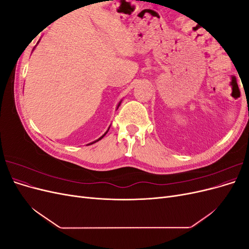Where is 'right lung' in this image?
<instances>
[{
    "label": "right lung",
    "instance_id": "right-lung-1",
    "mask_svg": "<svg viewBox=\"0 0 249 249\" xmlns=\"http://www.w3.org/2000/svg\"><path fill=\"white\" fill-rule=\"evenodd\" d=\"M39 41H40V39H39V40H38V41H37V43H36V46H37V44H38V43H39ZM36 46H35V47H34V49H35V48H36ZM34 49H33V51H34ZM122 102H123V100H122V101H120V102H119V103H118V105H117V108H116V110H117V109H118V107H119V106H120V104H122ZM109 129H110V126H109V127H108V130H107V132H106V133H105V134H104V135H103V136H101V137H100V138H99V139H97V140H95V141H93V142H91V143H89V144H92V143H95V142H97V141H100V140H101V139H102V138H103V137H104V136H105V135H106V134H107V133H108V131H109Z\"/></svg>",
    "mask_w": 249,
    "mask_h": 249
}]
</instances>
